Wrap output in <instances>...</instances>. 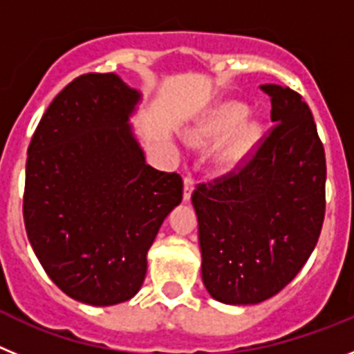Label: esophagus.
Listing matches in <instances>:
<instances>
[{
  "label": "esophagus",
  "instance_id": "1",
  "mask_svg": "<svg viewBox=\"0 0 354 354\" xmlns=\"http://www.w3.org/2000/svg\"><path fill=\"white\" fill-rule=\"evenodd\" d=\"M193 187H195V183H193V177H192V175H186V177H184V200H186V202L189 198H192Z\"/></svg>",
  "mask_w": 354,
  "mask_h": 354
}]
</instances>
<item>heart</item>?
<instances>
[{"label":"heart","mask_w":354,"mask_h":354,"mask_svg":"<svg viewBox=\"0 0 354 354\" xmlns=\"http://www.w3.org/2000/svg\"><path fill=\"white\" fill-rule=\"evenodd\" d=\"M246 113L248 111L243 104L228 102L211 111L187 133L189 142L196 147H211L223 142L212 156L216 170H236L248 158L253 147L257 145L262 129L257 122H243Z\"/></svg>","instance_id":"heart-1"}]
</instances>
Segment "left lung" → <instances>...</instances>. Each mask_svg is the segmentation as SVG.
Here are the masks:
<instances>
[{"mask_svg":"<svg viewBox=\"0 0 354 354\" xmlns=\"http://www.w3.org/2000/svg\"><path fill=\"white\" fill-rule=\"evenodd\" d=\"M261 90L271 97L274 126L239 170L192 195L202 280L227 305L280 292L314 252L326 207V159L310 108L289 86Z\"/></svg>","mask_w":354,"mask_h":354,"instance_id":"1","label":"left lung"}]
</instances>
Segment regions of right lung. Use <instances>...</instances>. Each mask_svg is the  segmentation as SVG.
<instances>
[{
  "mask_svg": "<svg viewBox=\"0 0 354 354\" xmlns=\"http://www.w3.org/2000/svg\"><path fill=\"white\" fill-rule=\"evenodd\" d=\"M140 99L113 72L83 74L53 99L28 147V239L53 282L86 305L138 292L147 252L183 200L180 175L147 165L134 138Z\"/></svg>",
  "mask_w": 354,
  "mask_h": 354,
  "instance_id": "add662e5",
  "label": "right lung"
}]
</instances>
